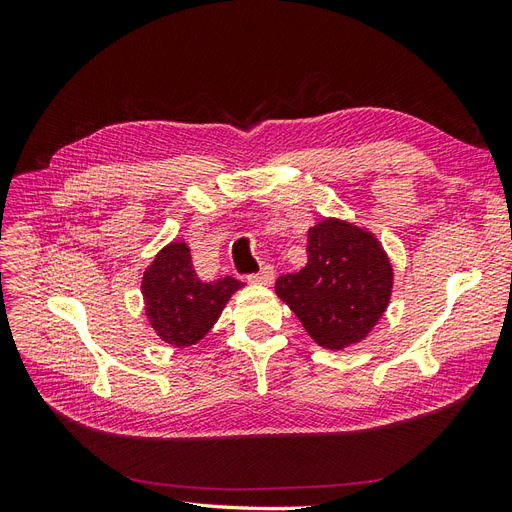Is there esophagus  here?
<instances>
[{
  "label": "esophagus",
  "mask_w": 512,
  "mask_h": 512,
  "mask_svg": "<svg viewBox=\"0 0 512 512\" xmlns=\"http://www.w3.org/2000/svg\"><path fill=\"white\" fill-rule=\"evenodd\" d=\"M273 277H275V273H273V269L267 265V267H262L256 275H250V282H252V284H258V286H271V284H273Z\"/></svg>",
  "instance_id": "obj_1"
}]
</instances>
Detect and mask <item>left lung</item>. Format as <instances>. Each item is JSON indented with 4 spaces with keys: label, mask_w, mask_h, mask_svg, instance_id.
Here are the masks:
<instances>
[{
    "label": "left lung",
    "mask_w": 512,
    "mask_h": 512,
    "mask_svg": "<svg viewBox=\"0 0 512 512\" xmlns=\"http://www.w3.org/2000/svg\"><path fill=\"white\" fill-rule=\"evenodd\" d=\"M307 265L282 275L275 294L322 348L344 350L374 331L391 303L389 254L365 226L322 218L307 230Z\"/></svg>",
    "instance_id": "left-lung-1"
}]
</instances>
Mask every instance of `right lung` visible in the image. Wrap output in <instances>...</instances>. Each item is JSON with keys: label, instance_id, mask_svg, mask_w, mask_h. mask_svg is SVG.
I'll use <instances>...</instances> for the list:
<instances>
[{"label": "right lung", "instance_id": "right-lung-1", "mask_svg": "<svg viewBox=\"0 0 512 512\" xmlns=\"http://www.w3.org/2000/svg\"><path fill=\"white\" fill-rule=\"evenodd\" d=\"M243 286L235 277L200 280L188 243L170 241L143 273L145 318L162 342L188 348L211 331L232 294Z\"/></svg>", "mask_w": 512, "mask_h": 512}]
</instances>
